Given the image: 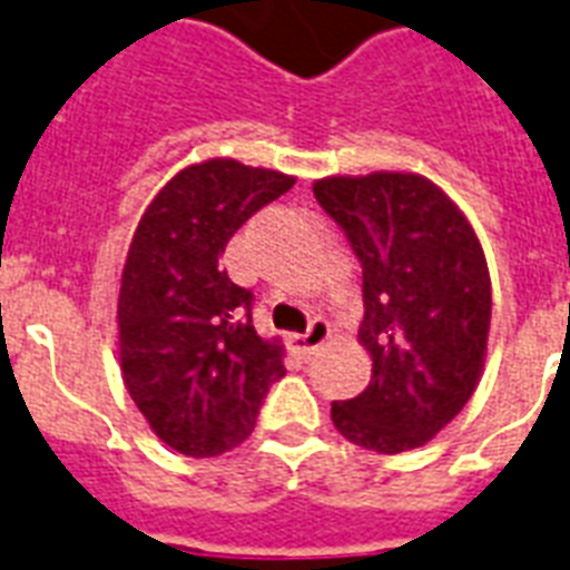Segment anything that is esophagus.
I'll return each mask as SVG.
<instances>
[{"label": "esophagus", "instance_id": "34e87169", "mask_svg": "<svg viewBox=\"0 0 570 570\" xmlns=\"http://www.w3.org/2000/svg\"><path fill=\"white\" fill-rule=\"evenodd\" d=\"M330 332H332L330 323L321 321V317H314L303 335H291V344H294V350H297L299 356H312L314 350L321 347L323 341L330 338Z\"/></svg>", "mask_w": 570, "mask_h": 570}]
</instances>
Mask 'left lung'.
Instances as JSON below:
<instances>
[{"instance_id": "8db88e82", "label": "left lung", "mask_w": 570, "mask_h": 570, "mask_svg": "<svg viewBox=\"0 0 570 570\" xmlns=\"http://www.w3.org/2000/svg\"><path fill=\"white\" fill-rule=\"evenodd\" d=\"M314 199L338 223L362 264L358 341L371 385L332 403L347 441L403 453L439 435L480 382L491 282L471 223L414 173L332 176Z\"/></svg>"}]
</instances>
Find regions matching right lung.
Here are the masks:
<instances>
[{
  "instance_id": "add662e5",
  "label": "right lung",
  "mask_w": 570,
  "mask_h": 570,
  "mask_svg": "<svg viewBox=\"0 0 570 570\" xmlns=\"http://www.w3.org/2000/svg\"><path fill=\"white\" fill-rule=\"evenodd\" d=\"M294 179L212 158L176 173L140 217L122 267L117 326L122 380L164 444L220 456L249 439L282 347L253 326V291L220 256L244 223Z\"/></svg>"
}]
</instances>
